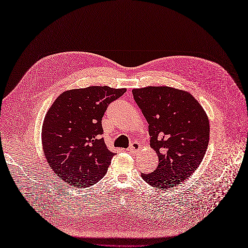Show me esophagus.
<instances>
[{
	"label": "esophagus",
	"instance_id": "obj_1",
	"mask_svg": "<svg viewBox=\"0 0 248 248\" xmlns=\"http://www.w3.org/2000/svg\"><path fill=\"white\" fill-rule=\"evenodd\" d=\"M139 149H140V144H139L138 142H136V141H134V142H132V143L130 144V146L128 147V151H130V152L133 153V154L137 153V152L139 151Z\"/></svg>",
	"mask_w": 248,
	"mask_h": 248
}]
</instances>
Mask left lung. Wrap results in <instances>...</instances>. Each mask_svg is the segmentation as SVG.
<instances>
[{
    "mask_svg": "<svg viewBox=\"0 0 248 248\" xmlns=\"http://www.w3.org/2000/svg\"><path fill=\"white\" fill-rule=\"evenodd\" d=\"M134 101L148 123L157 169L142 173L151 186L170 188L185 182L206 153L210 125L198 101L187 91L168 86L132 89Z\"/></svg>",
    "mask_w": 248,
    "mask_h": 248,
    "instance_id": "left-lung-1",
    "label": "left lung"
}]
</instances>
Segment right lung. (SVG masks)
<instances>
[{
  "label": "right lung",
  "mask_w": 248,
  "mask_h": 248,
  "mask_svg": "<svg viewBox=\"0 0 248 248\" xmlns=\"http://www.w3.org/2000/svg\"><path fill=\"white\" fill-rule=\"evenodd\" d=\"M125 88L89 86L62 92L48 110L42 145L51 169L65 184L88 187L108 170L115 153L105 144L102 118Z\"/></svg>",
  "instance_id": "obj_1"
}]
</instances>
